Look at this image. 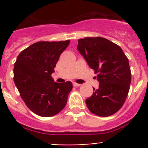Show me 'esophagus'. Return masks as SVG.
<instances>
[{"mask_svg": "<svg viewBox=\"0 0 148 148\" xmlns=\"http://www.w3.org/2000/svg\"><path fill=\"white\" fill-rule=\"evenodd\" d=\"M73 85H74V86H79L81 84H78V83L74 82V83H73Z\"/></svg>", "mask_w": 148, "mask_h": 148, "instance_id": "1", "label": "esophagus"}]
</instances>
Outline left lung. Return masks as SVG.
Wrapping results in <instances>:
<instances>
[{
    "label": "left lung",
    "mask_w": 148,
    "mask_h": 148,
    "mask_svg": "<svg viewBox=\"0 0 148 148\" xmlns=\"http://www.w3.org/2000/svg\"><path fill=\"white\" fill-rule=\"evenodd\" d=\"M77 49L97 74L99 85L86 99L89 111L100 117L117 112L125 102L131 82L129 61L122 49L102 37L78 40Z\"/></svg>",
    "instance_id": "left-lung-1"
}]
</instances>
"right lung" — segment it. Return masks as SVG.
I'll list each match as a JSON object with an SVG mask.
<instances>
[{"mask_svg": "<svg viewBox=\"0 0 148 148\" xmlns=\"http://www.w3.org/2000/svg\"><path fill=\"white\" fill-rule=\"evenodd\" d=\"M69 43L36 42L22 51L15 62V84L28 108L37 115L52 117L66 106L72 83L54 82L51 74Z\"/></svg>", "mask_w": 148, "mask_h": 148, "instance_id": "add662e5", "label": "right lung"}]
</instances>
